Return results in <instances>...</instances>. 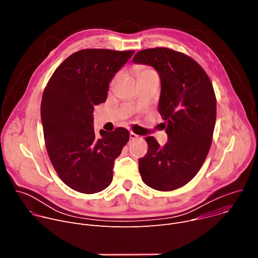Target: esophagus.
Returning a JSON list of instances; mask_svg holds the SVG:
<instances>
[{"instance_id":"obj_1","label":"esophagus","mask_w":258,"mask_h":258,"mask_svg":"<svg viewBox=\"0 0 258 258\" xmlns=\"http://www.w3.org/2000/svg\"><path fill=\"white\" fill-rule=\"evenodd\" d=\"M138 138H139V136L136 135L135 133H133V132L130 133V139H131V140H136V139H138Z\"/></svg>"}]
</instances>
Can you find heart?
I'll list each match as a JSON object with an SVG mask.
<instances>
[{"mask_svg":"<svg viewBox=\"0 0 258 258\" xmlns=\"http://www.w3.org/2000/svg\"><path fill=\"white\" fill-rule=\"evenodd\" d=\"M136 72H137V75H138V77H139V80L145 79V78H149V77H153V76H157L156 72H155L153 69H151L150 67H146V66H140V67H138V68L136 69ZM115 81H116V80H114L112 84H114Z\"/></svg>","mask_w":258,"mask_h":258,"instance_id":"b5f03b06","label":"heart"}]
</instances>
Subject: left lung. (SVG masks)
Masks as SVG:
<instances>
[{"label":"left lung","instance_id":"left-lung-1","mask_svg":"<svg viewBox=\"0 0 258 258\" xmlns=\"http://www.w3.org/2000/svg\"><path fill=\"white\" fill-rule=\"evenodd\" d=\"M133 61L158 72V111L167 123L164 128L168 139L163 147L154 137L145 139L148 152L139 158L140 173L150 188L172 191L197 174L209 152L216 119L214 90L203 68L180 52L146 49L138 52Z\"/></svg>","mask_w":258,"mask_h":258}]
</instances>
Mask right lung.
I'll list each match as a JSON object with an SVG mask.
<instances>
[{"label": "right lung", "instance_id": "1", "mask_svg": "<svg viewBox=\"0 0 258 258\" xmlns=\"http://www.w3.org/2000/svg\"><path fill=\"white\" fill-rule=\"evenodd\" d=\"M135 51L85 49L65 59L44 90L41 119L50 160L72 190L94 194L113 178L114 160L130 140L126 128L94 131V106L107 99L109 84Z\"/></svg>", "mask_w": 258, "mask_h": 258}]
</instances>
